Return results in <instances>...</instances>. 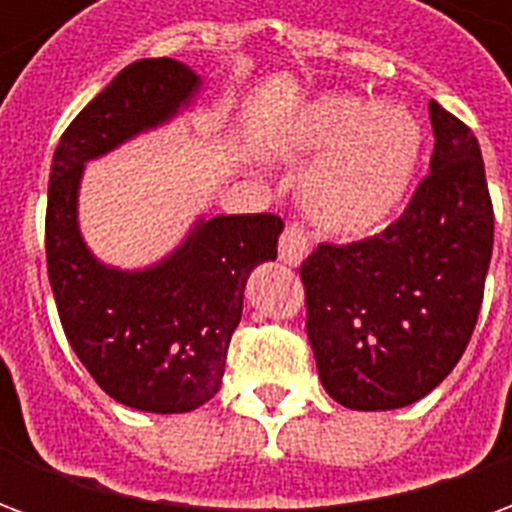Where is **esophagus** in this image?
I'll return each instance as SVG.
<instances>
[{"label":"esophagus","mask_w":512,"mask_h":512,"mask_svg":"<svg viewBox=\"0 0 512 512\" xmlns=\"http://www.w3.org/2000/svg\"><path fill=\"white\" fill-rule=\"evenodd\" d=\"M310 235L299 230V227H288L282 238H279V260L288 266H301V260L310 255Z\"/></svg>","instance_id":"34e87169"}]
</instances>
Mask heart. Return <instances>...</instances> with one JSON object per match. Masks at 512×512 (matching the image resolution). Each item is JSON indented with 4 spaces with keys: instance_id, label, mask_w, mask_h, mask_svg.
Masks as SVG:
<instances>
[{
    "instance_id": "b5f03b06",
    "label": "heart",
    "mask_w": 512,
    "mask_h": 512,
    "mask_svg": "<svg viewBox=\"0 0 512 512\" xmlns=\"http://www.w3.org/2000/svg\"><path fill=\"white\" fill-rule=\"evenodd\" d=\"M422 128L400 104H367L332 93L312 101L271 153L288 164H307L301 197L312 222L337 235H362L384 224L417 169Z\"/></svg>"
}]
</instances>
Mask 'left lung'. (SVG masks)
<instances>
[{"mask_svg": "<svg viewBox=\"0 0 512 512\" xmlns=\"http://www.w3.org/2000/svg\"><path fill=\"white\" fill-rule=\"evenodd\" d=\"M430 175L384 233L321 244L301 266L318 378L340 406L392 411L450 376L469 345L494 249L480 145L430 101Z\"/></svg>", "mask_w": 512, "mask_h": 512, "instance_id": "left-lung-1", "label": "left lung"}]
</instances>
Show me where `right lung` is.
<instances>
[{
    "label": "right lung",
    "mask_w": 512,
    "mask_h": 512,
    "mask_svg": "<svg viewBox=\"0 0 512 512\" xmlns=\"http://www.w3.org/2000/svg\"><path fill=\"white\" fill-rule=\"evenodd\" d=\"M200 90L183 62H131L76 115L51 161L46 260L65 337L106 395L150 414L194 411L219 392L246 279L277 260L285 227L274 213H200L169 255L142 268L109 266L87 246V161L172 123Z\"/></svg>",
    "instance_id": "add662e5"
}]
</instances>
